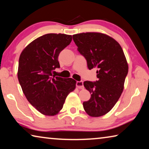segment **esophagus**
Listing matches in <instances>:
<instances>
[{
    "label": "esophagus",
    "mask_w": 149,
    "mask_h": 149,
    "mask_svg": "<svg viewBox=\"0 0 149 149\" xmlns=\"http://www.w3.org/2000/svg\"><path fill=\"white\" fill-rule=\"evenodd\" d=\"M76 86L79 89H84V83H83L82 81H77L76 82Z\"/></svg>",
    "instance_id": "obj_1"
}]
</instances>
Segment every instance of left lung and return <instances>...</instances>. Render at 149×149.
I'll use <instances>...</instances> for the list:
<instances>
[{"label": "left lung", "mask_w": 149, "mask_h": 149, "mask_svg": "<svg viewBox=\"0 0 149 149\" xmlns=\"http://www.w3.org/2000/svg\"><path fill=\"white\" fill-rule=\"evenodd\" d=\"M79 53L87 60L89 70L97 68L95 82L85 81L91 99L84 102L88 115L99 117L111 110L123 92L128 64L120 45L108 35L87 32L73 35Z\"/></svg>", "instance_id": "left-lung-1"}]
</instances>
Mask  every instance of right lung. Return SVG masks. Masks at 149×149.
I'll use <instances>...</instances> for the list:
<instances>
[{
  "instance_id": "1",
  "label": "right lung",
  "mask_w": 149,
  "mask_h": 149,
  "mask_svg": "<svg viewBox=\"0 0 149 149\" xmlns=\"http://www.w3.org/2000/svg\"><path fill=\"white\" fill-rule=\"evenodd\" d=\"M72 40L69 35H44L27 45L19 56L17 78L23 93L30 104L45 116L56 115L75 88L76 81L72 78L52 74L60 68V52Z\"/></svg>"
}]
</instances>
